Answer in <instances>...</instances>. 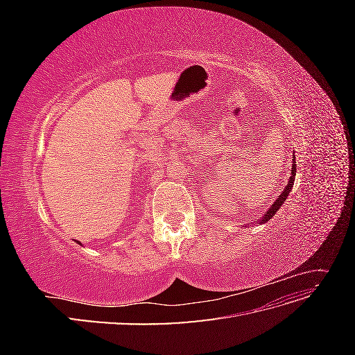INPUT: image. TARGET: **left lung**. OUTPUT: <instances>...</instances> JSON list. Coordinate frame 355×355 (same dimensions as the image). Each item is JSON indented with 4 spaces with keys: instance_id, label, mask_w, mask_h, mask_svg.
Segmentation results:
<instances>
[{
    "instance_id": "8db88e82",
    "label": "left lung",
    "mask_w": 355,
    "mask_h": 355,
    "mask_svg": "<svg viewBox=\"0 0 355 355\" xmlns=\"http://www.w3.org/2000/svg\"><path fill=\"white\" fill-rule=\"evenodd\" d=\"M295 163H296V161H295V155H293V164H292V176H290V179H288V184H287L286 189L282 192V196L275 200V202L272 204L271 209L265 213L263 219H262L259 223H265V222L270 220V219L274 216V214L277 213V210L282 207V204H283V202H284V200L287 198L288 192L292 191V188H293V182H295V176H296V164H295Z\"/></svg>"
}]
</instances>
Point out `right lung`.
I'll return each mask as SVG.
<instances>
[{
  "mask_svg": "<svg viewBox=\"0 0 355 355\" xmlns=\"http://www.w3.org/2000/svg\"><path fill=\"white\" fill-rule=\"evenodd\" d=\"M77 243H78V241H77ZM80 244H81V243H80Z\"/></svg>",
  "mask_w": 355,
  "mask_h": 355,
  "instance_id": "right-lung-1",
  "label": "right lung"
}]
</instances>
